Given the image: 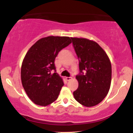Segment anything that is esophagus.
<instances>
[{"instance_id": "1", "label": "esophagus", "mask_w": 133, "mask_h": 133, "mask_svg": "<svg viewBox=\"0 0 133 133\" xmlns=\"http://www.w3.org/2000/svg\"><path fill=\"white\" fill-rule=\"evenodd\" d=\"M65 79H66V81H71L72 79V77H65Z\"/></svg>"}]
</instances>
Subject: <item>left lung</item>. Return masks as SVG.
<instances>
[{
  "label": "left lung",
  "mask_w": 133,
  "mask_h": 133,
  "mask_svg": "<svg viewBox=\"0 0 133 133\" xmlns=\"http://www.w3.org/2000/svg\"><path fill=\"white\" fill-rule=\"evenodd\" d=\"M79 59V74L76 76L78 88L73 92L81 104L92 107L107 96L111 82V64L108 55L98 44L84 38L71 37Z\"/></svg>",
  "instance_id": "8db88e82"
}]
</instances>
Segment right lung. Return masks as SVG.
I'll use <instances>...</instances> for the list:
<instances>
[{"label":"right lung","instance_id":"right-lung-1","mask_svg":"<svg viewBox=\"0 0 133 133\" xmlns=\"http://www.w3.org/2000/svg\"><path fill=\"white\" fill-rule=\"evenodd\" d=\"M71 42L69 37L49 36L37 41L27 52L21 68V81L36 104L46 106L57 99L64 82L56 72L55 59ZM52 70L55 72L52 75Z\"/></svg>","mask_w":133,"mask_h":133}]
</instances>
